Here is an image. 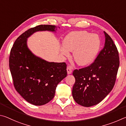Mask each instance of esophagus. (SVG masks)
<instances>
[{
    "mask_svg": "<svg viewBox=\"0 0 126 126\" xmlns=\"http://www.w3.org/2000/svg\"><path fill=\"white\" fill-rule=\"evenodd\" d=\"M72 68L71 66H69L67 67V74H71L72 73Z\"/></svg>",
    "mask_w": 126,
    "mask_h": 126,
    "instance_id": "esophagus-1",
    "label": "esophagus"
}]
</instances>
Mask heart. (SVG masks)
Returning a JSON list of instances; mask_svg holds the SVG:
<instances>
[{
    "label": "heart",
    "mask_w": 126,
    "mask_h": 126,
    "mask_svg": "<svg viewBox=\"0 0 126 126\" xmlns=\"http://www.w3.org/2000/svg\"><path fill=\"white\" fill-rule=\"evenodd\" d=\"M100 39L97 34H92L86 31L72 32L66 36L63 46L60 52L68 56L70 51H74L73 56L79 65H89L96 59L100 47Z\"/></svg>",
    "instance_id": "heart-1"
}]
</instances>
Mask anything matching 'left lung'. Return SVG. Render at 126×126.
<instances>
[{
    "mask_svg": "<svg viewBox=\"0 0 126 126\" xmlns=\"http://www.w3.org/2000/svg\"><path fill=\"white\" fill-rule=\"evenodd\" d=\"M104 33L105 46L94 61L72 73L75 78L72 96L76 103L84 107H91L102 101L116 82L120 66L118 51L111 37Z\"/></svg>",
    "mask_w": 126,
    "mask_h": 126,
    "instance_id": "1",
    "label": "left lung"
}]
</instances>
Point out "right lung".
<instances>
[{
  "label": "right lung",
  "instance_id": "add662e5",
  "mask_svg": "<svg viewBox=\"0 0 126 126\" xmlns=\"http://www.w3.org/2000/svg\"><path fill=\"white\" fill-rule=\"evenodd\" d=\"M55 28L51 25L30 28L17 37L10 50L9 68L15 89L34 105H44L54 98L57 85L67 76L66 64L36 56L28 48L27 39L36 32H55Z\"/></svg>",
  "mask_w": 126,
  "mask_h": 126
}]
</instances>
